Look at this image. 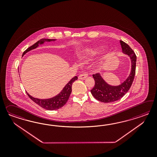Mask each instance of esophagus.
<instances>
[{
	"label": "esophagus",
	"mask_w": 157,
	"mask_h": 157,
	"mask_svg": "<svg viewBox=\"0 0 157 157\" xmlns=\"http://www.w3.org/2000/svg\"><path fill=\"white\" fill-rule=\"evenodd\" d=\"M87 76H88V75L87 74H85V73L82 74L78 76V79H81V80H85V79L87 78Z\"/></svg>",
	"instance_id": "esophagus-1"
}]
</instances>
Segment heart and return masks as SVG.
<instances>
[{"instance_id":"obj_1","label":"heart","mask_w":157,"mask_h":157,"mask_svg":"<svg viewBox=\"0 0 157 157\" xmlns=\"http://www.w3.org/2000/svg\"><path fill=\"white\" fill-rule=\"evenodd\" d=\"M102 45H96L93 47L86 48L77 53L78 57L81 59H87L94 56L97 53L104 49Z\"/></svg>"}]
</instances>
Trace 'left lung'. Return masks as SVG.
I'll return each instance as SVG.
<instances>
[{
	"label": "left lung",
	"instance_id": "left-lung-1",
	"mask_svg": "<svg viewBox=\"0 0 157 157\" xmlns=\"http://www.w3.org/2000/svg\"><path fill=\"white\" fill-rule=\"evenodd\" d=\"M120 43L123 53L128 56L131 60V68L128 77L119 85H111L105 81L100 73L93 75L95 85L91 90V93L96 100L104 103L112 102L121 98L130 89L135 77L136 56L127 44L121 40Z\"/></svg>",
	"mask_w": 157,
	"mask_h": 157
}]
</instances>
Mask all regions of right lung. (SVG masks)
<instances>
[{
  "label": "right lung",
  "instance_id": "right-lung-1",
  "mask_svg": "<svg viewBox=\"0 0 157 157\" xmlns=\"http://www.w3.org/2000/svg\"><path fill=\"white\" fill-rule=\"evenodd\" d=\"M56 40H57V39H46V38L41 39L40 40L38 41L37 43H35L33 45L28 48L23 53L22 56H24L26 53L28 52L33 49H36L40 45H43L44 43H45V42H47V43L54 42V41H56ZM77 79H78V77L76 76L72 78L67 83L65 86L63 87L62 91L59 94H57V95L51 97V98H49L40 99V98L32 97V95H30L27 91H26V93L31 100L33 101L36 104L38 105L43 108L49 110L59 109L66 104L67 101L70 97V95L71 93L72 85Z\"/></svg>",
  "mask_w": 157,
  "mask_h": 157
}]
</instances>
